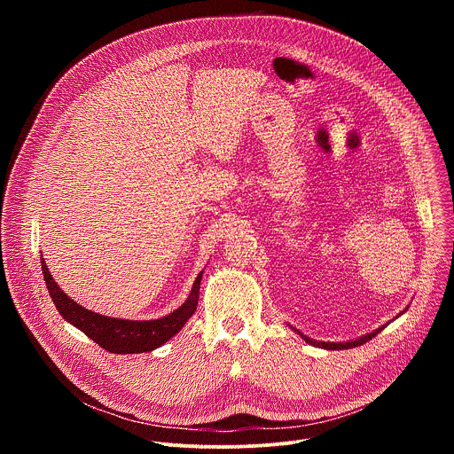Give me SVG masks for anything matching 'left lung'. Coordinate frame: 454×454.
Wrapping results in <instances>:
<instances>
[{
    "mask_svg": "<svg viewBox=\"0 0 454 454\" xmlns=\"http://www.w3.org/2000/svg\"><path fill=\"white\" fill-rule=\"evenodd\" d=\"M406 310V309H404ZM404 310L401 312V314H404ZM399 314V316H401ZM387 325V323H386ZM384 329V325L380 327V329H377V331H373V333H368V334H364V336H361V338H357V340H352V341H343V343H331V341H316V340H310L309 336H303L300 331H296V329H293L294 333H298L309 345H314V347H319V348H325V350H347V348H356V347H359V345H364L366 341H370L373 336H377L379 334V331H382Z\"/></svg>",
    "mask_w": 454,
    "mask_h": 454,
    "instance_id": "obj_1",
    "label": "left lung"
}]
</instances>
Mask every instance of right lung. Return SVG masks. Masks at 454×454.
I'll return each instance as SVG.
<instances>
[{
    "instance_id": "1",
    "label": "right lung",
    "mask_w": 454,
    "mask_h": 454,
    "mask_svg": "<svg viewBox=\"0 0 454 454\" xmlns=\"http://www.w3.org/2000/svg\"><path fill=\"white\" fill-rule=\"evenodd\" d=\"M41 268H43V277H44L48 293L57 310L60 312V316L111 354H142V352H151L161 347L163 343H167L172 336H176L183 329L188 317L196 312L198 301H200V287L203 280V271H201L196 282H193L192 291L184 300V303L177 307L174 312L160 319L138 321V319H121V317L104 316L79 305L57 286L43 258H41Z\"/></svg>"
}]
</instances>
